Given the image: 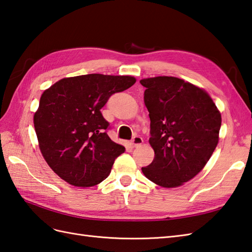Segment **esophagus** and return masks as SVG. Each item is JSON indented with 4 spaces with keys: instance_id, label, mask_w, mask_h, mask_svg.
Listing matches in <instances>:
<instances>
[{
    "instance_id": "1",
    "label": "esophagus",
    "mask_w": 252,
    "mask_h": 252,
    "mask_svg": "<svg viewBox=\"0 0 252 252\" xmlns=\"http://www.w3.org/2000/svg\"><path fill=\"white\" fill-rule=\"evenodd\" d=\"M143 142L144 140L140 136H134L131 140V145H132V147H138V146L143 144Z\"/></svg>"
}]
</instances>
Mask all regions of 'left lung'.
Wrapping results in <instances>:
<instances>
[{
    "label": "left lung",
    "mask_w": 252,
    "mask_h": 252,
    "mask_svg": "<svg viewBox=\"0 0 252 252\" xmlns=\"http://www.w3.org/2000/svg\"><path fill=\"white\" fill-rule=\"evenodd\" d=\"M149 112L155 159L144 175L164 188L200 173L217 147L221 115L206 91L168 76L140 80Z\"/></svg>",
    "instance_id": "obj_1"
}]
</instances>
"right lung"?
<instances>
[{
  "mask_svg": "<svg viewBox=\"0 0 252 252\" xmlns=\"http://www.w3.org/2000/svg\"><path fill=\"white\" fill-rule=\"evenodd\" d=\"M135 81L132 76L88 74L63 78L44 91L34 127L40 153L58 176L76 187L107 178L126 148L109 138L101 109Z\"/></svg>",
  "mask_w": 252,
  "mask_h": 252,
  "instance_id": "add662e5",
  "label": "right lung"
}]
</instances>
